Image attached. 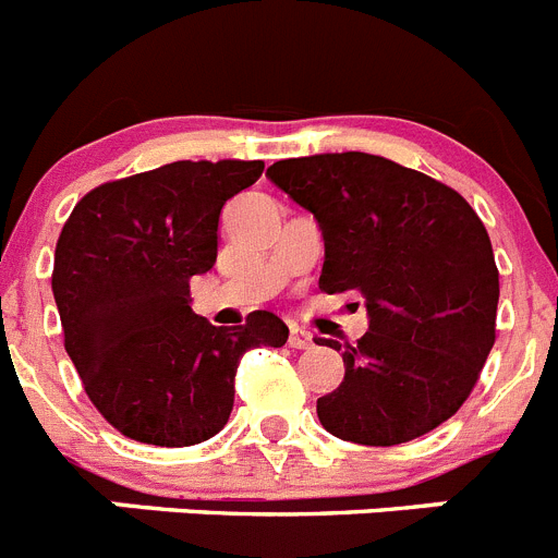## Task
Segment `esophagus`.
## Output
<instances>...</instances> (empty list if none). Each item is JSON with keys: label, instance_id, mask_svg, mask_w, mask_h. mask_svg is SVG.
<instances>
[{"label": "esophagus", "instance_id": "1", "mask_svg": "<svg viewBox=\"0 0 558 558\" xmlns=\"http://www.w3.org/2000/svg\"><path fill=\"white\" fill-rule=\"evenodd\" d=\"M289 345L298 348V351L314 348V333L306 331V328H300V326H289Z\"/></svg>", "mask_w": 558, "mask_h": 558}]
</instances>
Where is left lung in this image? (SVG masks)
Returning <instances> with one entry per match:
<instances>
[{
	"label": "left lung",
	"mask_w": 558,
	"mask_h": 558,
	"mask_svg": "<svg viewBox=\"0 0 558 558\" xmlns=\"http://www.w3.org/2000/svg\"><path fill=\"white\" fill-rule=\"evenodd\" d=\"M266 177L323 230L319 289L356 292L367 308L365 337L342 351L345 379L317 399L319 424L396 447L452 418L486 365L500 300L492 241L466 198L362 151L280 159Z\"/></svg>",
	"instance_id": "1"
}]
</instances>
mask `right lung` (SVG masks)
Masks as SVG:
<instances>
[{
	"label": "right lung",
	"mask_w": 558,
	"mask_h": 558,
	"mask_svg": "<svg viewBox=\"0 0 558 558\" xmlns=\"http://www.w3.org/2000/svg\"><path fill=\"white\" fill-rule=\"evenodd\" d=\"M260 159H182L86 193L56 244L52 294L86 396L114 429L154 447L221 433L250 348H280L272 312L216 328L191 308V278L219 252L227 198L258 182Z\"/></svg>",
	"instance_id": "obj_1"
}]
</instances>
